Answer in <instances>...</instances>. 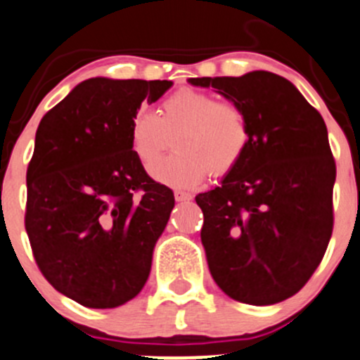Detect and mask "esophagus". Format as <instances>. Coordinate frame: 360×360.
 <instances>
[{"instance_id":"34e87169","label":"esophagus","mask_w":360,"mask_h":360,"mask_svg":"<svg viewBox=\"0 0 360 360\" xmlns=\"http://www.w3.org/2000/svg\"><path fill=\"white\" fill-rule=\"evenodd\" d=\"M174 197H176L177 202H188L193 198V195L188 193V191H176V193H174Z\"/></svg>"}]
</instances>
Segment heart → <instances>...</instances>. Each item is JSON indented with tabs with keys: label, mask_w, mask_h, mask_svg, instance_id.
Listing matches in <instances>:
<instances>
[{
	"label": "heart",
	"mask_w": 360,
	"mask_h": 360,
	"mask_svg": "<svg viewBox=\"0 0 360 360\" xmlns=\"http://www.w3.org/2000/svg\"><path fill=\"white\" fill-rule=\"evenodd\" d=\"M174 137L176 153L153 176L174 188H193L212 176L236 169L251 142L250 117L239 103L214 93L181 89L165 98L158 114L139 110L130 123V148L141 165L151 170Z\"/></svg>",
	"instance_id": "b5f03b06"
}]
</instances>
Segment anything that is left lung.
Segmentation results:
<instances>
[{
    "label": "left lung",
    "mask_w": 360,
    "mask_h": 360,
    "mask_svg": "<svg viewBox=\"0 0 360 360\" xmlns=\"http://www.w3.org/2000/svg\"><path fill=\"white\" fill-rule=\"evenodd\" d=\"M239 103L251 142L221 186L197 195L209 271L233 301L276 304L297 294L333 236L336 162L327 127L292 82L271 72L200 77Z\"/></svg>",
    "instance_id": "1"
}]
</instances>
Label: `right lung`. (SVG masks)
<instances>
[{"mask_svg": "<svg viewBox=\"0 0 360 360\" xmlns=\"http://www.w3.org/2000/svg\"><path fill=\"white\" fill-rule=\"evenodd\" d=\"M170 86L87 79L38 124L24 226L45 280L86 308L124 304L148 281L174 193L134 155L130 123Z\"/></svg>", "mask_w": 360, "mask_h": 360, "instance_id": "obj_1", "label": "right lung"}]
</instances>
